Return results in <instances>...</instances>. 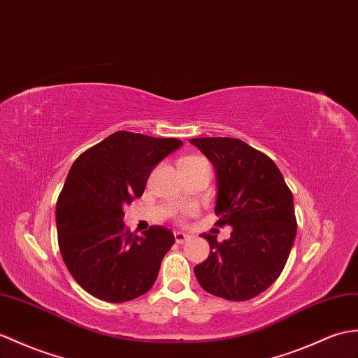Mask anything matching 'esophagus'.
<instances>
[{
  "label": "esophagus",
  "instance_id": "34e87169",
  "mask_svg": "<svg viewBox=\"0 0 358 358\" xmlns=\"http://www.w3.org/2000/svg\"><path fill=\"white\" fill-rule=\"evenodd\" d=\"M173 236H176V241H177L178 244H185L187 239H190V235L185 234V231H176V234H173Z\"/></svg>",
  "mask_w": 358,
  "mask_h": 358
}]
</instances>
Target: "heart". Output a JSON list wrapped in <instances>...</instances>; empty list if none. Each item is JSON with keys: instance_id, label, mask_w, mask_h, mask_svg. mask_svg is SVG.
I'll return each instance as SVG.
<instances>
[{"instance_id": "obj_1", "label": "heart", "mask_w": 358, "mask_h": 358, "mask_svg": "<svg viewBox=\"0 0 358 358\" xmlns=\"http://www.w3.org/2000/svg\"><path fill=\"white\" fill-rule=\"evenodd\" d=\"M199 160H204L201 157H186V159L181 160V164H186V163H194V162H199ZM187 212H192V209H189Z\"/></svg>"}]
</instances>
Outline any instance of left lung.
<instances>
[{"label": "left lung", "mask_w": 358, "mask_h": 358, "mask_svg": "<svg viewBox=\"0 0 358 358\" xmlns=\"http://www.w3.org/2000/svg\"><path fill=\"white\" fill-rule=\"evenodd\" d=\"M217 169V226L230 238L203 234L210 255L194 267L207 293L248 301L265 292L284 270L296 238L293 194L268 155L230 137L190 138Z\"/></svg>", "instance_id": "1"}]
</instances>
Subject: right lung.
<instances>
[{
	"label": "right lung",
	"mask_w": 358,
	"mask_h": 358,
	"mask_svg": "<svg viewBox=\"0 0 358 358\" xmlns=\"http://www.w3.org/2000/svg\"><path fill=\"white\" fill-rule=\"evenodd\" d=\"M181 145L117 131L73 163L56 203L57 243L70 274L91 296L120 303L154 285L176 238L162 226L131 234L123 206L143 195L149 173Z\"/></svg>",
	"instance_id": "add662e5"
}]
</instances>
